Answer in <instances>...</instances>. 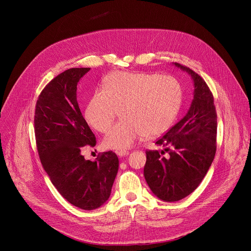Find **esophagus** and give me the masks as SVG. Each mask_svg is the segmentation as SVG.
<instances>
[{"label": "esophagus", "instance_id": "34e87169", "mask_svg": "<svg viewBox=\"0 0 251 251\" xmlns=\"http://www.w3.org/2000/svg\"><path fill=\"white\" fill-rule=\"evenodd\" d=\"M117 155H118L119 157H125V156H128V155H129V152H128V151H125V150H123V151H118V152H117Z\"/></svg>", "mask_w": 251, "mask_h": 251}]
</instances>
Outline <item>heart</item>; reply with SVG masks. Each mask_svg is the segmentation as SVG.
I'll return each mask as SVG.
<instances>
[{
	"label": "heart",
	"mask_w": 251,
	"mask_h": 251,
	"mask_svg": "<svg viewBox=\"0 0 251 251\" xmlns=\"http://www.w3.org/2000/svg\"><path fill=\"white\" fill-rule=\"evenodd\" d=\"M183 100L181 83L171 75L116 71L106 77L85 108L86 121L97 131H108L103 140L109 150H127L143 136L155 138L174 123Z\"/></svg>",
	"instance_id": "b5f03b06"
}]
</instances>
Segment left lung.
Returning <instances> with one entry per match:
<instances>
[{
	"instance_id": "8db88e82",
	"label": "left lung",
	"mask_w": 251,
	"mask_h": 251,
	"mask_svg": "<svg viewBox=\"0 0 251 251\" xmlns=\"http://www.w3.org/2000/svg\"><path fill=\"white\" fill-rule=\"evenodd\" d=\"M194 81V99L186 116L156 142L166 147V158L157 150L146 151L145 180L165 201H180L192 194L206 175L217 151V110L205 81L191 68L174 63Z\"/></svg>"
}]
</instances>
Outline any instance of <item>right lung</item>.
<instances>
[{
    "label": "right lung",
    "instance_id": "add662e5",
    "mask_svg": "<svg viewBox=\"0 0 251 251\" xmlns=\"http://www.w3.org/2000/svg\"><path fill=\"white\" fill-rule=\"evenodd\" d=\"M89 67L69 68L41 92L35 105L34 134L42 165L58 193L71 204L91 210L109 199L119 160L112 151L92 162L81 154L96 138L83 118L77 83Z\"/></svg>",
    "mask_w": 251,
    "mask_h": 251
}]
</instances>
